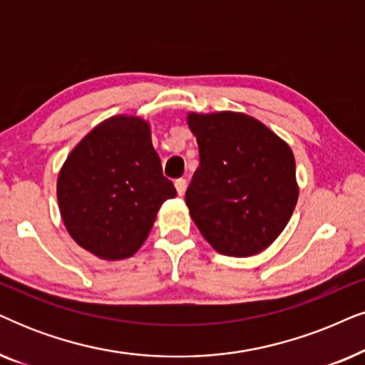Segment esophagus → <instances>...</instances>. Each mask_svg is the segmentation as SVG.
Masks as SVG:
<instances>
[{
  "instance_id": "34e87169",
  "label": "esophagus",
  "mask_w": 365,
  "mask_h": 365,
  "mask_svg": "<svg viewBox=\"0 0 365 365\" xmlns=\"http://www.w3.org/2000/svg\"><path fill=\"white\" fill-rule=\"evenodd\" d=\"M174 186H176L179 196H182V194L186 192L187 181H186V179H184V178H179V179H176V181H174Z\"/></svg>"
}]
</instances>
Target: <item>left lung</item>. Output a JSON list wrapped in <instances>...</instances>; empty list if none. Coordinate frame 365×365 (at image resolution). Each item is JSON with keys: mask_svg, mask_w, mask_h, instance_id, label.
Here are the masks:
<instances>
[{"mask_svg": "<svg viewBox=\"0 0 365 365\" xmlns=\"http://www.w3.org/2000/svg\"><path fill=\"white\" fill-rule=\"evenodd\" d=\"M187 124L200 148V168L186 191L192 221L217 253H259L295 210L292 149L245 113H189Z\"/></svg>", "mask_w": 365, "mask_h": 365, "instance_id": "left-lung-1", "label": "left lung"}]
</instances>
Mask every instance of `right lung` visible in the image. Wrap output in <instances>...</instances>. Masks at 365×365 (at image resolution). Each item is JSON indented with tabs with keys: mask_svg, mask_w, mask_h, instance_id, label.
Wrapping results in <instances>:
<instances>
[{
	"mask_svg": "<svg viewBox=\"0 0 365 365\" xmlns=\"http://www.w3.org/2000/svg\"><path fill=\"white\" fill-rule=\"evenodd\" d=\"M56 196L63 223L82 248L122 259L140 248L176 187L163 174L148 122L119 115L97 125L70 153Z\"/></svg>",
	"mask_w": 365,
	"mask_h": 365,
	"instance_id": "right-lung-1",
	"label": "right lung"
}]
</instances>
